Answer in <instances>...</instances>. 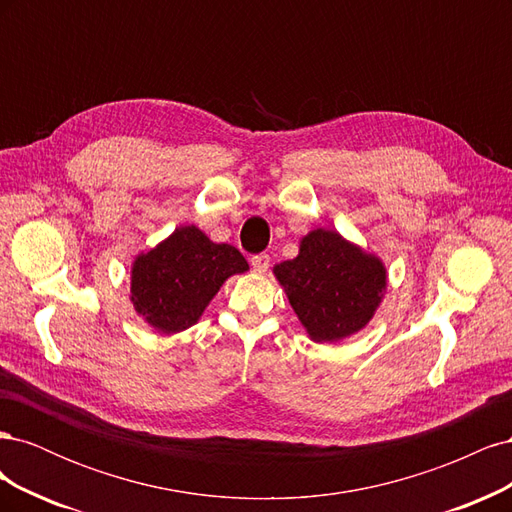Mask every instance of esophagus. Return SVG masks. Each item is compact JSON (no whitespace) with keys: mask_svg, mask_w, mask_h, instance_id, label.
Segmentation results:
<instances>
[{"mask_svg":"<svg viewBox=\"0 0 512 512\" xmlns=\"http://www.w3.org/2000/svg\"><path fill=\"white\" fill-rule=\"evenodd\" d=\"M269 265H271L269 254H256V256H252V267H254L256 273H265L269 269Z\"/></svg>","mask_w":512,"mask_h":512,"instance_id":"34e87169","label":"esophagus"}]
</instances>
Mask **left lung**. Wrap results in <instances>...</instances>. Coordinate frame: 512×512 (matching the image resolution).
I'll return each instance as SVG.
<instances>
[{
  "mask_svg": "<svg viewBox=\"0 0 512 512\" xmlns=\"http://www.w3.org/2000/svg\"><path fill=\"white\" fill-rule=\"evenodd\" d=\"M273 271L314 342H339L361 331L386 288L380 258L324 228L303 237L299 256Z\"/></svg>",
  "mask_w": 512,
  "mask_h": 512,
  "instance_id": "left-lung-1",
  "label": "left lung"
}]
</instances>
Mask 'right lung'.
<instances>
[{
  "instance_id": "add662e5",
  "label": "right lung",
  "mask_w": 512,
  "mask_h": 512,
  "mask_svg": "<svg viewBox=\"0 0 512 512\" xmlns=\"http://www.w3.org/2000/svg\"><path fill=\"white\" fill-rule=\"evenodd\" d=\"M247 260L228 243H213L196 226H181L132 267V303L153 329L179 333L205 312L230 275Z\"/></svg>"
}]
</instances>
